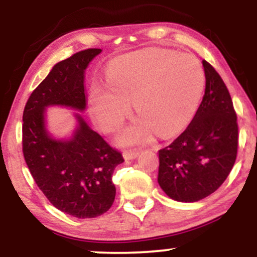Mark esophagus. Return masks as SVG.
<instances>
[{"label":"esophagus","mask_w":257,"mask_h":257,"mask_svg":"<svg viewBox=\"0 0 257 257\" xmlns=\"http://www.w3.org/2000/svg\"><path fill=\"white\" fill-rule=\"evenodd\" d=\"M123 156H124L125 159H134L139 156V151H134V150H131V151H124L123 152Z\"/></svg>","instance_id":"obj_1"}]
</instances>
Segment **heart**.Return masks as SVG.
Here are the masks:
<instances>
[{
	"label": "heart",
	"mask_w": 257,
	"mask_h": 257,
	"mask_svg": "<svg viewBox=\"0 0 257 257\" xmlns=\"http://www.w3.org/2000/svg\"><path fill=\"white\" fill-rule=\"evenodd\" d=\"M205 87L202 65L192 55L147 49L118 58L107 85L91 91V112L102 131L116 132L131 111L140 118L120 135L123 145L149 143L153 133L172 137L193 118Z\"/></svg>",
	"instance_id": "obj_1"
}]
</instances>
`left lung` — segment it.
<instances>
[{
    "label": "left lung",
    "mask_w": 257,
    "mask_h": 257,
    "mask_svg": "<svg viewBox=\"0 0 257 257\" xmlns=\"http://www.w3.org/2000/svg\"><path fill=\"white\" fill-rule=\"evenodd\" d=\"M205 91L192 122L159 150L158 184L170 198L197 202L225 182L237 158L238 123L225 82L203 60Z\"/></svg>",
    "instance_id": "8db88e82"
}]
</instances>
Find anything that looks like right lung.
<instances>
[{"label":"right lung","mask_w":257,"mask_h":257,"mask_svg":"<svg viewBox=\"0 0 257 257\" xmlns=\"http://www.w3.org/2000/svg\"><path fill=\"white\" fill-rule=\"evenodd\" d=\"M101 49L77 52L55 65L31 93L23 113V153L32 178L52 205L78 219L102 215L113 204L114 168L124 161L77 116L70 140H54L44 128L48 105L85 108L84 70Z\"/></svg>","instance_id":"obj_1"}]
</instances>
